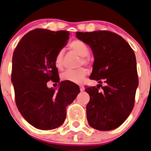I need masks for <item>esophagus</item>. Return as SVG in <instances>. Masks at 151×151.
Returning a JSON list of instances; mask_svg holds the SVG:
<instances>
[{"label":"esophagus","instance_id":"1","mask_svg":"<svg viewBox=\"0 0 151 151\" xmlns=\"http://www.w3.org/2000/svg\"><path fill=\"white\" fill-rule=\"evenodd\" d=\"M80 91H83L85 90V88L83 87V86H80Z\"/></svg>","mask_w":151,"mask_h":151}]
</instances>
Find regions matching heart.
Segmentation results:
<instances>
[{
	"label": "heart",
	"mask_w": 151,
	"mask_h": 151,
	"mask_svg": "<svg viewBox=\"0 0 151 151\" xmlns=\"http://www.w3.org/2000/svg\"><path fill=\"white\" fill-rule=\"evenodd\" d=\"M69 49L81 57L80 65H88L90 59L88 58L89 49L87 45L80 40H74L69 44ZM63 50H60L55 58V65L58 69H62L63 66ZM88 70L85 68H80L77 70H68L61 74V79L65 81L73 83H82L84 81Z\"/></svg>",
	"instance_id": "1"
}]
</instances>
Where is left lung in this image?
<instances>
[{"label": "left lung", "instance_id": "1", "mask_svg": "<svg viewBox=\"0 0 151 151\" xmlns=\"http://www.w3.org/2000/svg\"><path fill=\"white\" fill-rule=\"evenodd\" d=\"M79 40L88 45L94 62L90 76L99 83L86 91L90 96L86 106L89 125L99 131L120 126L132 111L139 85L134 50L121 36L109 31L77 32Z\"/></svg>", "mask_w": 151, "mask_h": 151}]
</instances>
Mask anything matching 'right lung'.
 <instances>
[{
  "label": "right lung",
  "instance_id": "add662e5",
  "mask_svg": "<svg viewBox=\"0 0 151 151\" xmlns=\"http://www.w3.org/2000/svg\"><path fill=\"white\" fill-rule=\"evenodd\" d=\"M69 32L36 29L22 37L12 56V83L15 102L23 117L35 128L52 130L66 117V107L80 93V88L60 82L55 65L57 53L67 44ZM49 80L59 83L58 91L49 89Z\"/></svg>",
  "mask_w": 151,
  "mask_h": 151
}]
</instances>
